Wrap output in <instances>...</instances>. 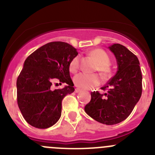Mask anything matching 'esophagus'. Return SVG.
<instances>
[{"label":"esophagus","mask_w":155,"mask_h":155,"mask_svg":"<svg viewBox=\"0 0 155 155\" xmlns=\"http://www.w3.org/2000/svg\"><path fill=\"white\" fill-rule=\"evenodd\" d=\"M80 91H81V89L79 88V87H76V88L75 89V92H76V93H79V92Z\"/></svg>","instance_id":"1"}]
</instances>
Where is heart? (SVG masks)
Wrapping results in <instances>:
<instances>
[{"label":"heart","instance_id":"heart-1","mask_svg":"<svg viewBox=\"0 0 155 155\" xmlns=\"http://www.w3.org/2000/svg\"><path fill=\"white\" fill-rule=\"evenodd\" d=\"M90 54L97 61L95 70L101 72L104 77H107L111 73V68L109 67L110 58L105 51L101 48H95L90 51ZM80 65V57L76 55L71 59L69 64V69L72 73H76ZM73 82L77 87L82 89H90L98 86L101 84V77L97 74H88L81 73L73 78Z\"/></svg>","mask_w":155,"mask_h":155}]
</instances>
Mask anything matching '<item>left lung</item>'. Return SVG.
<instances>
[{"label":"left lung","mask_w":155,"mask_h":155,"mask_svg":"<svg viewBox=\"0 0 155 155\" xmlns=\"http://www.w3.org/2000/svg\"><path fill=\"white\" fill-rule=\"evenodd\" d=\"M109 48L116 58L117 73L101 87L107 93L91 92L85 111L98 122L112 125L125 120L141 97L143 76L140 61L134 53L118 43Z\"/></svg>","instance_id":"1"}]
</instances>
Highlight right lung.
<instances>
[{
  "instance_id": "obj_1",
  "label": "right lung",
  "mask_w": 155,
  "mask_h": 155,
  "mask_svg": "<svg viewBox=\"0 0 155 155\" xmlns=\"http://www.w3.org/2000/svg\"><path fill=\"white\" fill-rule=\"evenodd\" d=\"M77 54L76 48L69 43L51 42L37 48L25 61L16 81L17 103L31 126L46 129L59 120L62 100L75 90L69 64ZM54 81L68 85L52 90Z\"/></svg>"
}]
</instances>
